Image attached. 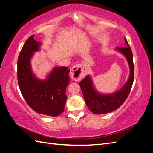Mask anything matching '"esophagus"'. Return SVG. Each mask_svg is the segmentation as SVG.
<instances>
[{"label": "esophagus", "instance_id": "esophagus-1", "mask_svg": "<svg viewBox=\"0 0 153 153\" xmlns=\"http://www.w3.org/2000/svg\"><path fill=\"white\" fill-rule=\"evenodd\" d=\"M71 76L75 81H79L85 76L86 69L84 64H79L74 66L70 69Z\"/></svg>", "mask_w": 153, "mask_h": 153}]
</instances>
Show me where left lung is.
<instances>
[{"label":"left lung","mask_w":153,"mask_h":153,"mask_svg":"<svg viewBox=\"0 0 153 153\" xmlns=\"http://www.w3.org/2000/svg\"><path fill=\"white\" fill-rule=\"evenodd\" d=\"M124 40L127 47H117L116 50L126 57L130 68V74L128 80L121 89L113 94H101L94 89L90 76H86L79 83L87 107L95 114H106L117 110L124 103L130 92L134 80L133 53L126 39L124 38Z\"/></svg>","instance_id":"obj_1"}]
</instances>
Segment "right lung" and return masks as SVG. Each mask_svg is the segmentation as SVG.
Instances as JSON below:
<instances>
[{"label": "right lung", "mask_w": 153, "mask_h": 153, "mask_svg": "<svg viewBox=\"0 0 153 153\" xmlns=\"http://www.w3.org/2000/svg\"><path fill=\"white\" fill-rule=\"evenodd\" d=\"M34 35L26 40L18 59V83L27 103L37 113L58 116L64 110L66 87L69 83L68 67H55L45 80L37 79L32 73L30 59L39 50L41 43Z\"/></svg>", "instance_id": "obj_1"}]
</instances>
